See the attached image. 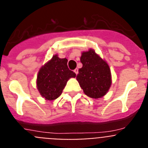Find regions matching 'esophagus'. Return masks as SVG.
<instances>
[{
	"label": "esophagus",
	"mask_w": 148,
	"mask_h": 148,
	"mask_svg": "<svg viewBox=\"0 0 148 148\" xmlns=\"http://www.w3.org/2000/svg\"><path fill=\"white\" fill-rule=\"evenodd\" d=\"M74 72H75V73L77 75V74H78V70L76 68V69H75V70H74Z\"/></svg>",
	"instance_id": "obj_1"
}]
</instances>
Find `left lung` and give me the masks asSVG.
Masks as SVG:
<instances>
[{
    "instance_id": "8db88e82",
    "label": "left lung",
    "mask_w": 148,
    "mask_h": 148,
    "mask_svg": "<svg viewBox=\"0 0 148 148\" xmlns=\"http://www.w3.org/2000/svg\"><path fill=\"white\" fill-rule=\"evenodd\" d=\"M82 67L78 70L77 80L85 95L99 99L108 92L111 85L108 64L93 49L84 52L81 56Z\"/></svg>"
}]
</instances>
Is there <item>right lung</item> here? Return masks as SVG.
<instances>
[{
    "label": "right lung",
    "mask_w": 148,
    "mask_h": 148,
    "mask_svg": "<svg viewBox=\"0 0 148 148\" xmlns=\"http://www.w3.org/2000/svg\"><path fill=\"white\" fill-rule=\"evenodd\" d=\"M75 76V73L68 68L67 59L56 55L39 70L38 90L45 99L55 100L61 95L67 81Z\"/></svg>",
    "instance_id": "right-lung-1"
}]
</instances>
